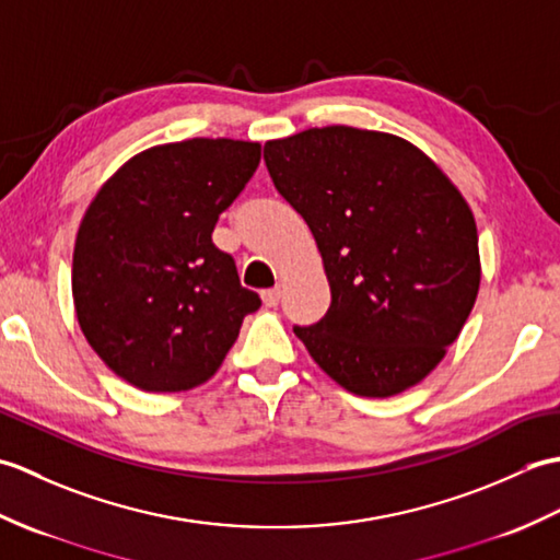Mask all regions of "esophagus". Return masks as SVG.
<instances>
[{
  "mask_svg": "<svg viewBox=\"0 0 560 560\" xmlns=\"http://www.w3.org/2000/svg\"><path fill=\"white\" fill-rule=\"evenodd\" d=\"M261 301H265L267 307H277L279 301H281V287H273V289L261 291Z\"/></svg>",
  "mask_w": 560,
  "mask_h": 560,
  "instance_id": "obj_1",
  "label": "esophagus"
}]
</instances>
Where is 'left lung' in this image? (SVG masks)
I'll return each mask as SVG.
<instances>
[{
  "label": "left lung",
  "instance_id": "left-lung-1",
  "mask_svg": "<svg viewBox=\"0 0 560 560\" xmlns=\"http://www.w3.org/2000/svg\"><path fill=\"white\" fill-rule=\"evenodd\" d=\"M265 163L311 229L331 291L327 315L295 337L359 397L419 385L479 295L467 199L419 147L375 129L331 125L271 139Z\"/></svg>",
  "mask_w": 560,
  "mask_h": 560
}]
</instances>
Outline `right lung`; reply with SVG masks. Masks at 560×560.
<instances>
[{
  "mask_svg": "<svg viewBox=\"0 0 560 560\" xmlns=\"http://www.w3.org/2000/svg\"><path fill=\"white\" fill-rule=\"evenodd\" d=\"M259 141L185 139L122 163L79 223L71 295L83 337L125 383L185 392L219 371L259 295L211 243Z\"/></svg>",
  "mask_w": 560,
  "mask_h": 560,
  "instance_id": "add662e5",
  "label": "right lung"
}]
</instances>
